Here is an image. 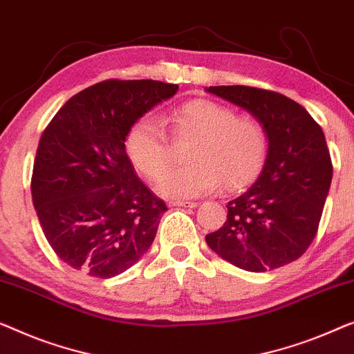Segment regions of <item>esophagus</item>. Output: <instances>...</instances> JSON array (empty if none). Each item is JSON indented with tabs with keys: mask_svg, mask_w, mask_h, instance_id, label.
<instances>
[{
	"mask_svg": "<svg viewBox=\"0 0 354 354\" xmlns=\"http://www.w3.org/2000/svg\"><path fill=\"white\" fill-rule=\"evenodd\" d=\"M171 206H178V207H196L198 203L194 201H172Z\"/></svg>",
	"mask_w": 354,
	"mask_h": 354,
	"instance_id": "34e87169",
	"label": "esophagus"
}]
</instances>
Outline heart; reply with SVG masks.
Masks as SVG:
<instances>
[{"instance_id":"b5f03b06","label":"heart","mask_w":354,"mask_h":354,"mask_svg":"<svg viewBox=\"0 0 354 354\" xmlns=\"http://www.w3.org/2000/svg\"><path fill=\"white\" fill-rule=\"evenodd\" d=\"M172 136L189 137V165L172 169L158 189L171 199L194 198L222 185L238 192L250 185L262 171L268 155V137L262 122L218 102L194 99L177 106L171 115ZM126 153L134 167L156 180L171 162V145L162 122L143 115L127 131Z\"/></svg>"}]
</instances>
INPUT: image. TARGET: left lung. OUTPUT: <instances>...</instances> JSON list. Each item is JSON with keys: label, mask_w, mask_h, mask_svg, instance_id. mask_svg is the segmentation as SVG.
Here are the masks:
<instances>
[{"label": "left lung", "mask_w": 354, "mask_h": 354, "mask_svg": "<svg viewBox=\"0 0 354 354\" xmlns=\"http://www.w3.org/2000/svg\"><path fill=\"white\" fill-rule=\"evenodd\" d=\"M207 92L250 111L268 136L262 172L227 204V220L207 234V245L254 273L294 262L316 236L332 182L324 132L304 106L279 92L250 86H211Z\"/></svg>", "instance_id": "left-lung-1"}]
</instances>
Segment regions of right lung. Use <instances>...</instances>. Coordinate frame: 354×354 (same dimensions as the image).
Returning <instances> with one entry per match:
<instances>
[{"label": "right lung", "instance_id": "1", "mask_svg": "<svg viewBox=\"0 0 354 354\" xmlns=\"http://www.w3.org/2000/svg\"><path fill=\"white\" fill-rule=\"evenodd\" d=\"M177 89L153 80L102 81L71 97L44 129L33 206L50 248L71 268L113 278L151 245L167 206L137 176L124 139Z\"/></svg>", "mask_w": 354, "mask_h": 354}]
</instances>
